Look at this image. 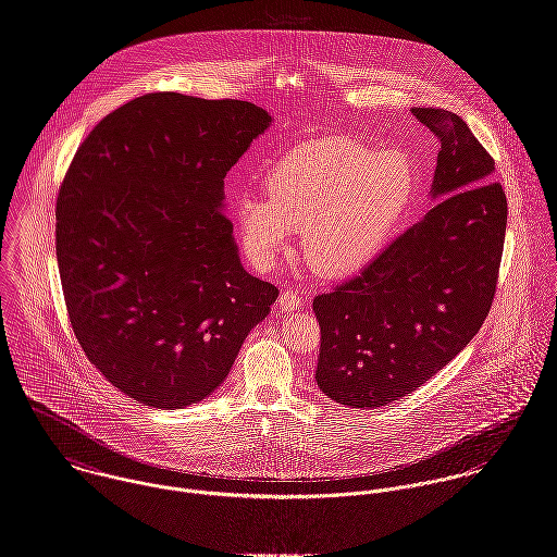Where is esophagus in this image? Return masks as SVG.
Instances as JSON below:
<instances>
[{"label": "esophagus", "instance_id": "obj_1", "mask_svg": "<svg viewBox=\"0 0 557 557\" xmlns=\"http://www.w3.org/2000/svg\"><path fill=\"white\" fill-rule=\"evenodd\" d=\"M278 306H281L283 310H300L304 306L302 296L296 294L294 289H285V292L281 294V298H278Z\"/></svg>", "mask_w": 557, "mask_h": 557}]
</instances>
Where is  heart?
<instances>
[{"label":"heart","mask_w":557,"mask_h":557,"mask_svg":"<svg viewBox=\"0 0 557 557\" xmlns=\"http://www.w3.org/2000/svg\"><path fill=\"white\" fill-rule=\"evenodd\" d=\"M412 187L405 152L325 138L285 154L265 176L270 198L238 196L234 216L259 263H274L294 230H304L306 261L321 274L345 276L387 243Z\"/></svg>","instance_id":"obj_1"}]
</instances>
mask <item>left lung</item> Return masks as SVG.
I'll return each mask as SVG.
<instances>
[{"label": "left lung", "mask_w": 557, "mask_h": 557, "mask_svg": "<svg viewBox=\"0 0 557 557\" xmlns=\"http://www.w3.org/2000/svg\"><path fill=\"white\" fill-rule=\"evenodd\" d=\"M441 140L434 203L357 276L312 300L314 381L349 408H381L443 370L481 330L496 294L506 196L463 119L412 108Z\"/></svg>", "instance_id": "obj_1"}]
</instances>
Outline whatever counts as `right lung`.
Wrapping results in <instances>:
<instances>
[{"mask_svg": "<svg viewBox=\"0 0 557 557\" xmlns=\"http://www.w3.org/2000/svg\"><path fill=\"white\" fill-rule=\"evenodd\" d=\"M272 116L251 101L149 94L94 127L57 198L72 330L125 396L185 408L230 374L278 289L251 276L223 178Z\"/></svg>", "mask_w": 557, "mask_h": 557, "instance_id": "obj_1", "label": "right lung"}]
</instances>
